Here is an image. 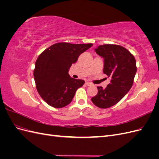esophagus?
<instances>
[{
    "label": "esophagus",
    "mask_w": 159,
    "mask_h": 159,
    "mask_svg": "<svg viewBox=\"0 0 159 159\" xmlns=\"http://www.w3.org/2000/svg\"><path fill=\"white\" fill-rule=\"evenodd\" d=\"M85 84L87 85L88 86H91V85H93V84H91V82H89V81H86V82H85Z\"/></svg>",
    "instance_id": "34e87169"
}]
</instances>
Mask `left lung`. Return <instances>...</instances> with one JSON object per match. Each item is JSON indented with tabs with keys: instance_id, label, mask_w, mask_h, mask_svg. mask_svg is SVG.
<instances>
[{
	"instance_id": "obj_1",
	"label": "left lung",
	"mask_w": 159,
	"mask_h": 159,
	"mask_svg": "<svg viewBox=\"0 0 159 159\" xmlns=\"http://www.w3.org/2000/svg\"><path fill=\"white\" fill-rule=\"evenodd\" d=\"M95 51L104 58L103 73L111 78V82L105 88L98 87V93L91 102L106 109L117 104L131 88L137 72L136 60L131 52L119 45L99 46Z\"/></svg>"
}]
</instances>
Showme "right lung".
<instances>
[{
  "instance_id": "obj_1",
  "label": "right lung",
  "mask_w": 159,
  "mask_h": 159,
  "mask_svg": "<svg viewBox=\"0 0 159 159\" xmlns=\"http://www.w3.org/2000/svg\"><path fill=\"white\" fill-rule=\"evenodd\" d=\"M92 44L56 43L38 57L34 70L36 87L40 97L50 106L61 108L71 103L75 91L85 81L75 80L68 74L72 64Z\"/></svg>"
}]
</instances>
